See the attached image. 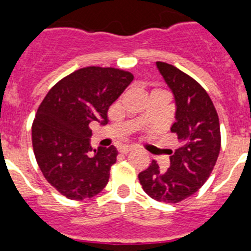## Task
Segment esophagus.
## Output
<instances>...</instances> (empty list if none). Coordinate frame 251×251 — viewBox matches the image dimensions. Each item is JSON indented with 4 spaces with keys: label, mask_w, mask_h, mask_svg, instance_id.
<instances>
[{
    "label": "esophagus",
    "mask_w": 251,
    "mask_h": 251,
    "mask_svg": "<svg viewBox=\"0 0 251 251\" xmlns=\"http://www.w3.org/2000/svg\"><path fill=\"white\" fill-rule=\"evenodd\" d=\"M131 150H134V148H131V146H121V148H119V152L121 153H127Z\"/></svg>",
    "instance_id": "obj_1"
}]
</instances>
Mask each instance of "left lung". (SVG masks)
Wrapping results in <instances>:
<instances>
[{"instance_id": "1", "label": "left lung", "mask_w": 251, "mask_h": 251, "mask_svg": "<svg viewBox=\"0 0 251 251\" xmlns=\"http://www.w3.org/2000/svg\"><path fill=\"white\" fill-rule=\"evenodd\" d=\"M156 67L174 95L175 121L170 130L177 135L180 146L170 151L168 170L152 160L139 180L150 198L176 204L209 179L220 151V124L213 101L193 77L166 62L159 61Z\"/></svg>"}]
</instances>
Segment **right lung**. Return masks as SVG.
<instances>
[{
  "label": "right lung",
  "mask_w": 251,
  "mask_h": 251,
  "mask_svg": "<svg viewBox=\"0 0 251 251\" xmlns=\"http://www.w3.org/2000/svg\"><path fill=\"white\" fill-rule=\"evenodd\" d=\"M132 80L123 70L85 67L58 81L38 107L35 157L45 179L67 199L92 198L109 182L117 150L114 145L92 150L89 124L107 123V110Z\"/></svg>",
  "instance_id": "1"
}]
</instances>
